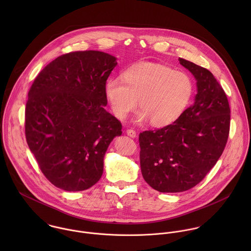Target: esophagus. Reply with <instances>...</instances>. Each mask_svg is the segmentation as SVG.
<instances>
[{"instance_id": "esophagus-1", "label": "esophagus", "mask_w": 251, "mask_h": 251, "mask_svg": "<svg viewBox=\"0 0 251 251\" xmlns=\"http://www.w3.org/2000/svg\"><path fill=\"white\" fill-rule=\"evenodd\" d=\"M126 134H127L129 137H131V138L136 137V131H135L134 129H132V128L127 129V130H126Z\"/></svg>"}]
</instances>
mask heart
Instances as JSON below:
<instances>
[{"label":"heart","instance_id":"heart-1","mask_svg":"<svg viewBox=\"0 0 251 251\" xmlns=\"http://www.w3.org/2000/svg\"><path fill=\"white\" fill-rule=\"evenodd\" d=\"M194 84L185 72L151 63H142L127 69L123 80L111 78L104 86V94L114 116L125 121L137 107L136 122L150 121L161 127L177 121L188 106Z\"/></svg>","mask_w":251,"mask_h":251}]
</instances>
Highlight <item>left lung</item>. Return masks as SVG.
<instances>
[{"instance_id":"left-lung-1","label":"left lung","mask_w":251,"mask_h":251,"mask_svg":"<svg viewBox=\"0 0 251 251\" xmlns=\"http://www.w3.org/2000/svg\"><path fill=\"white\" fill-rule=\"evenodd\" d=\"M197 85L194 103L177 121L139 134L143 178L159 192H181L198 184L222 154L230 130V106L213 73L179 58Z\"/></svg>"}]
</instances>
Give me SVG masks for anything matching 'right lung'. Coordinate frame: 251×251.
<instances>
[{
  "mask_svg": "<svg viewBox=\"0 0 251 251\" xmlns=\"http://www.w3.org/2000/svg\"><path fill=\"white\" fill-rule=\"evenodd\" d=\"M116 66L104 52H70L48 64L31 86L26 140L43 175L61 189L96 184L109 144L122 134L121 122L104 108V86Z\"/></svg>",
  "mask_w": 251,
  "mask_h": 251,
  "instance_id": "right-lung-1",
  "label": "right lung"
}]
</instances>
